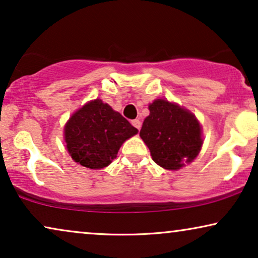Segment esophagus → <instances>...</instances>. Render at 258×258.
I'll return each mask as SVG.
<instances>
[{"instance_id": "1", "label": "esophagus", "mask_w": 258, "mask_h": 258, "mask_svg": "<svg viewBox=\"0 0 258 258\" xmlns=\"http://www.w3.org/2000/svg\"><path fill=\"white\" fill-rule=\"evenodd\" d=\"M132 124H133L134 126H135V128L140 132L141 125H142V123H141L140 119H134V121H132Z\"/></svg>"}]
</instances>
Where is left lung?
<instances>
[{
	"mask_svg": "<svg viewBox=\"0 0 258 258\" xmlns=\"http://www.w3.org/2000/svg\"><path fill=\"white\" fill-rule=\"evenodd\" d=\"M149 110L140 136L155 163L177 170L185 162H191L202 147L201 126L195 116L164 100L154 101Z\"/></svg>",
	"mask_w": 258,
	"mask_h": 258,
	"instance_id": "obj_1",
	"label": "left lung"
}]
</instances>
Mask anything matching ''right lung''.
I'll return each instance as SVG.
<instances>
[{
    "label": "right lung",
    "mask_w": 258,
    "mask_h": 258,
    "mask_svg": "<svg viewBox=\"0 0 258 258\" xmlns=\"http://www.w3.org/2000/svg\"><path fill=\"white\" fill-rule=\"evenodd\" d=\"M119 112L101 100L91 101L72 116L64 128L67 149L73 160L90 169L109 165L125 140L136 135Z\"/></svg>",
    "instance_id": "1"
}]
</instances>
